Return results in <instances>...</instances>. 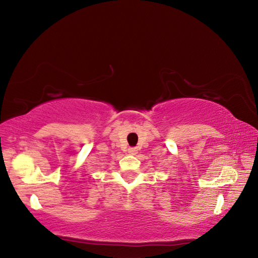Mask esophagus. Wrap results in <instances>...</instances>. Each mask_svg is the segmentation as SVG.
I'll list each match as a JSON object with an SVG mask.
<instances>
[{
	"mask_svg": "<svg viewBox=\"0 0 258 258\" xmlns=\"http://www.w3.org/2000/svg\"><path fill=\"white\" fill-rule=\"evenodd\" d=\"M128 153L131 155H136L138 154V149H136V147H130Z\"/></svg>",
	"mask_w": 258,
	"mask_h": 258,
	"instance_id": "1",
	"label": "esophagus"
}]
</instances>
